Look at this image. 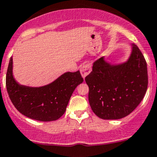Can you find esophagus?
I'll return each instance as SVG.
<instances>
[{
  "instance_id": "1",
  "label": "esophagus",
  "mask_w": 157,
  "mask_h": 157,
  "mask_svg": "<svg viewBox=\"0 0 157 157\" xmlns=\"http://www.w3.org/2000/svg\"><path fill=\"white\" fill-rule=\"evenodd\" d=\"M92 71V66L91 64L87 63V64H84L82 65V67L80 68V72L81 74H82L83 78H85L87 75H89V73L91 72Z\"/></svg>"
}]
</instances>
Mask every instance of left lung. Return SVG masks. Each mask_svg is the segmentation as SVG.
<instances>
[{
  "mask_svg": "<svg viewBox=\"0 0 157 157\" xmlns=\"http://www.w3.org/2000/svg\"><path fill=\"white\" fill-rule=\"evenodd\" d=\"M85 82L89 86L90 105L98 117L123 118L137 108L146 93V61L139 48L133 45L130 58L122 64L111 65L104 57L95 61Z\"/></svg>",
  "mask_w": 157,
  "mask_h": 157,
  "instance_id": "left-lung-1",
  "label": "left lung"
}]
</instances>
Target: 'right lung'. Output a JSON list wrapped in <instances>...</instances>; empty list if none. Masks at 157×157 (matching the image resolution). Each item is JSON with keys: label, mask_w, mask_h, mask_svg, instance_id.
Instances as JSON below:
<instances>
[{"label": "right lung", "mask_w": 157, "mask_h": 157, "mask_svg": "<svg viewBox=\"0 0 157 157\" xmlns=\"http://www.w3.org/2000/svg\"><path fill=\"white\" fill-rule=\"evenodd\" d=\"M83 81L78 71L64 73L51 84L41 87L20 85L12 75L11 57L6 86L9 98L20 113L36 121H53L64 113L73 91Z\"/></svg>", "instance_id": "right-lung-1"}]
</instances>
